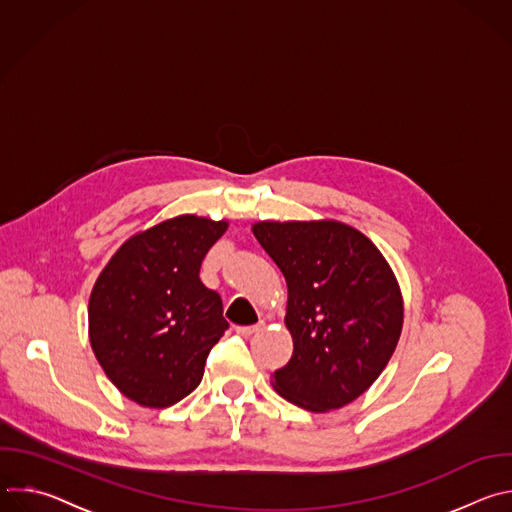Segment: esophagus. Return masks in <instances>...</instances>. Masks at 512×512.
I'll use <instances>...</instances> for the list:
<instances>
[{"label":"esophagus","instance_id":"34e87169","mask_svg":"<svg viewBox=\"0 0 512 512\" xmlns=\"http://www.w3.org/2000/svg\"><path fill=\"white\" fill-rule=\"evenodd\" d=\"M261 330H263V322L253 324V326H239V328H237V332H239L241 336H253V334H257V332H261Z\"/></svg>","mask_w":512,"mask_h":512}]
</instances>
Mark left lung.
Here are the masks:
<instances>
[{"label":"left lung","mask_w":512,"mask_h":512,"mask_svg":"<svg viewBox=\"0 0 512 512\" xmlns=\"http://www.w3.org/2000/svg\"><path fill=\"white\" fill-rule=\"evenodd\" d=\"M253 235L287 281L294 354L277 393L308 411L340 409L387 367L403 326L401 291L381 251L334 221L257 223Z\"/></svg>","instance_id":"obj_1"}]
</instances>
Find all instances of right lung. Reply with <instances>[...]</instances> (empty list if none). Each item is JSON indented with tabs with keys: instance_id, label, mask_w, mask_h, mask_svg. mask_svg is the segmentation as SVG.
Returning a JSON list of instances; mask_svg holds the SVG:
<instances>
[{
	"instance_id": "obj_1",
	"label": "right lung",
	"mask_w": 512,
	"mask_h": 512,
	"mask_svg": "<svg viewBox=\"0 0 512 512\" xmlns=\"http://www.w3.org/2000/svg\"><path fill=\"white\" fill-rule=\"evenodd\" d=\"M225 221L192 214L131 237L99 275L89 302L93 352L111 383L143 407H170L202 381L229 322L200 281Z\"/></svg>"
}]
</instances>
